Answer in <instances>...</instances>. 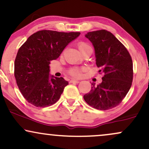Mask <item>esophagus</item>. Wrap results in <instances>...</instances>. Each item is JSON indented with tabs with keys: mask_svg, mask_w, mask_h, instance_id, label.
I'll list each match as a JSON object with an SVG mask.
<instances>
[{
	"mask_svg": "<svg viewBox=\"0 0 149 149\" xmlns=\"http://www.w3.org/2000/svg\"><path fill=\"white\" fill-rule=\"evenodd\" d=\"M80 83V81L78 80H70V83Z\"/></svg>",
	"mask_w": 149,
	"mask_h": 149,
	"instance_id": "34e87169",
	"label": "esophagus"
}]
</instances>
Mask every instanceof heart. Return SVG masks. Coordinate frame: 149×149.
I'll use <instances>...</instances> for the list:
<instances>
[{
  "label": "heart",
  "mask_w": 149,
  "mask_h": 149,
  "mask_svg": "<svg viewBox=\"0 0 149 149\" xmlns=\"http://www.w3.org/2000/svg\"><path fill=\"white\" fill-rule=\"evenodd\" d=\"M78 49H79L80 52H81L82 50L85 49V48H88V47H91L90 45H88V43L84 42H79L78 45ZM85 69L84 68H73V69H71L69 71V74L71 75L73 77H80L82 76V73L84 72Z\"/></svg>",
  "instance_id": "heart-1"
}]
</instances>
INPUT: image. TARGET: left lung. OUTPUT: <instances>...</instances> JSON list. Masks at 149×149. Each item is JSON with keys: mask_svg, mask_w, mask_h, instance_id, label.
Returning a JSON list of instances; mask_svg holds the SVG:
<instances>
[{"mask_svg": "<svg viewBox=\"0 0 149 149\" xmlns=\"http://www.w3.org/2000/svg\"><path fill=\"white\" fill-rule=\"evenodd\" d=\"M85 37L95 47L96 64L104 73L100 85L92 83L83 96L87 104L98 110H108L121 103L131 88L133 64L126 47L107 30L88 32Z\"/></svg>", "mask_w": 149, "mask_h": 149, "instance_id": "1", "label": "left lung"}]
</instances>
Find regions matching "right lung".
<instances>
[{
	"mask_svg": "<svg viewBox=\"0 0 149 149\" xmlns=\"http://www.w3.org/2000/svg\"><path fill=\"white\" fill-rule=\"evenodd\" d=\"M80 32L42 30L28 38L15 61V77L25 100L36 107H47L59 100L69 83L49 76L50 61L57 59Z\"/></svg>",
	"mask_w": 149,
	"mask_h": 149,
	"instance_id": "add662e5",
	"label": "right lung"
}]
</instances>
